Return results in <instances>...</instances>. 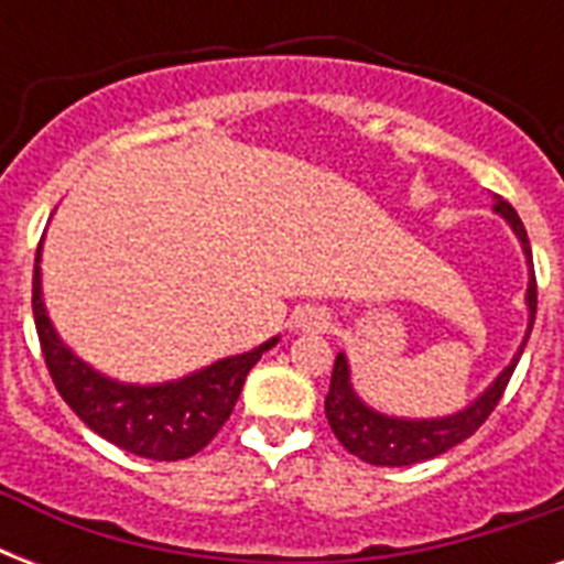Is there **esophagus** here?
<instances>
[{
    "label": "esophagus",
    "instance_id": "1",
    "mask_svg": "<svg viewBox=\"0 0 564 564\" xmlns=\"http://www.w3.org/2000/svg\"><path fill=\"white\" fill-rule=\"evenodd\" d=\"M325 316L322 313H316V310H307L304 316H301V327H307V330H318V327H325Z\"/></svg>",
    "mask_w": 564,
    "mask_h": 564
}]
</instances>
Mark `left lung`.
Listing matches in <instances>:
<instances>
[{
    "instance_id": "1",
    "label": "left lung",
    "mask_w": 564,
    "mask_h": 564,
    "mask_svg": "<svg viewBox=\"0 0 564 564\" xmlns=\"http://www.w3.org/2000/svg\"><path fill=\"white\" fill-rule=\"evenodd\" d=\"M495 210L512 225V230L524 246V254L533 265V251H530V239H527L524 221L518 219L516 207L503 198H495ZM535 304H539V292H535V272L530 274V290H527V307H530V327H527V339L533 330L535 322ZM524 339V345H527ZM516 354V360L509 362L507 369L500 371V377L468 406V410L447 415V419H427V421H406V419H392V415H380V412L369 410L366 403L354 394L351 377H348V360L345 354H339L334 362V375H330V392L325 398V412L327 424L336 433V438L348 447V454L360 456L362 463L369 465H415L433 456L445 454L454 445L465 442L474 436L477 430L486 424L495 406L500 403L503 392H507L509 377L516 371L521 354Z\"/></svg>"
}]
</instances>
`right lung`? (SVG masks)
Wrapping results in <instances>:
<instances>
[{
	"instance_id": "right-lung-1",
	"label": "right lung",
	"mask_w": 564,
	"mask_h": 564,
	"mask_svg": "<svg viewBox=\"0 0 564 564\" xmlns=\"http://www.w3.org/2000/svg\"><path fill=\"white\" fill-rule=\"evenodd\" d=\"M37 263L40 248L34 257V278H31V310H34L40 351L52 375V383L93 433H99L110 445L143 456V459L175 463L210 445L221 424L230 419L248 371L254 369L263 351L278 343V339H269L254 351L213 362L207 369L175 383H117L93 371L61 343L40 299Z\"/></svg>"
}]
</instances>
